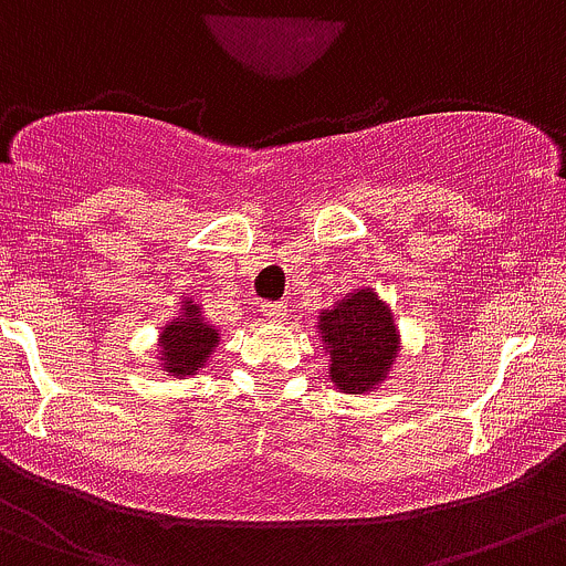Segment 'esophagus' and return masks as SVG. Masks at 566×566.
<instances>
[{"label":"esophagus","mask_w":566,"mask_h":566,"mask_svg":"<svg viewBox=\"0 0 566 566\" xmlns=\"http://www.w3.org/2000/svg\"><path fill=\"white\" fill-rule=\"evenodd\" d=\"M261 314L266 316L269 322H283V316H286V305L277 303V300H266V303H261Z\"/></svg>","instance_id":"34e87169"}]
</instances>
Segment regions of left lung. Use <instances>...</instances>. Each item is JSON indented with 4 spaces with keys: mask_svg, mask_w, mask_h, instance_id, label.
Listing matches in <instances>:
<instances>
[{
    "mask_svg": "<svg viewBox=\"0 0 566 566\" xmlns=\"http://www.w3.org/2000/svg\"><path fill=\"white\" fill-rule=\"evenodd\" d=\"M331 380L347 395H364L389 373L397 355V327L389 308L369 289L342 300L319 316Z\"/></svg>",
    "mask_w": 566,
    "mask_h": 566,
    "instance_id": "left-lung-1",
    "label": "left lung"
}]
</instances>
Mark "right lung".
Returning <instances> with one entry per match:
<instances>
[{"mask_svg":"<svg viewBox=\"0 0 566 566\" xmlns=\"http://www.w3.org/2000/svg\"><path fill=\"white\" fill-rule=\"evenodd\" d=\"M219 342V333L213 331L211 325L199 319L197 305H188L186 319L171 322V325L164 327V336H160V349H164V373L171 375H186L197 373L202 364L208 360V355L213 353Z\"/></svg>","mask_w":566,"mask_h":566,"instance_id":"right-lung-1","label":"right lung"}]
</instances>
